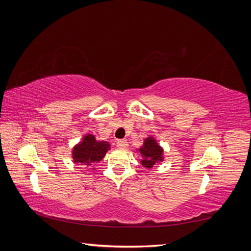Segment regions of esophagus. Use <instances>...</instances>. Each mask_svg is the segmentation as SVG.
I'll list each match as a JSON object with an SVG mask.
<instances>
[{"mask_svg":"<svg viewBox=\"0 0 251 251\" xmlns=\"http://www.w3.org/2000/svg\"><path fill=\"white\" fill-rule=\"evenodd\" d=\"M117 147L121 148V150H125V148L128 147V143L125 139H121V141L117 142Z\"/></svg>","mask_w":251,"mask_h":251,"instance_id":"obj_1","label":"esophagus"}]
</instances>
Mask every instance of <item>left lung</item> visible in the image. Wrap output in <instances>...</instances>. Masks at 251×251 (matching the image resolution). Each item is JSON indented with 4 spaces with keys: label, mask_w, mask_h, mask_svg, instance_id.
<instances>
[{
    "label": "left lung",
    "mask_w": 251,
    "mask_h": 251,
    "mask_svg": "<svg viewBox=\"0 0 251 251\" xmlns=\"http://www.w3.org/2000/svg\"><path fill=\"white\" fill-rule=\"evenodd\" d=\"M143 157L142 165L147 169H151L160 161L164 160V150L154 137H147L143 143V146L138 148Z\"/></svg>",
    "instance_id": "1"
}]
</instances>
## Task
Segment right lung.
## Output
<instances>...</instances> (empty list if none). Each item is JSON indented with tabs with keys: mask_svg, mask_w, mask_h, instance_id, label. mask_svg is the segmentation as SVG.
<instances>
[{
	"mask_svg": "<svg viewBox=\"0 0 251 251\" xmlns=\"http://www.w3.org/2000/svg\"><path fill=\"white\" fill-rule=\"evenodd\" d=\"M110 150L109 143L97 141L94 135H84L82 141L72 150V158L75 164L90 167L104 158L106 152ZM94 169V168H93Z\"/></svg>",
	"mask_w": 251,
	"mask_h": 251,
	"instance_id": "add662e5",
	"label": "right lung"
}]
</instances>
